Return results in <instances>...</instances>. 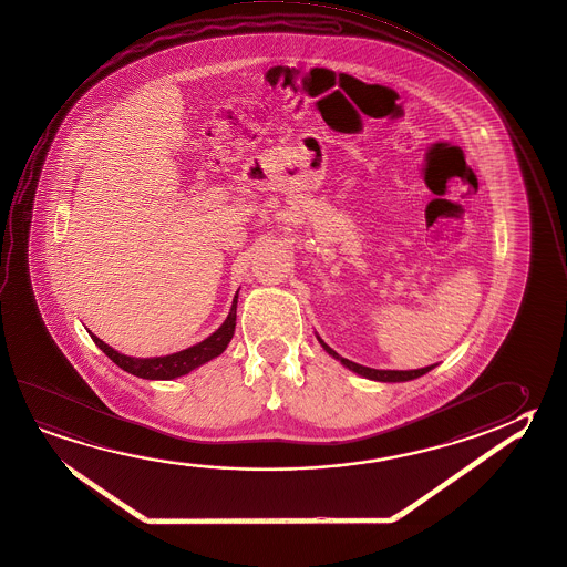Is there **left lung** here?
<instances>
[{"label": "left lung", "instance_id": "1", "mask_svg": "<svg viewBox=\"0 0 567 567\" xmlns=\"http://www.w3.org/2000/svg\"><path fill=\"white\" fill-rule=\"evenodd\" d=\"M320 340V338H318ZM320 344L324 347L328 354L330 357L337 358L340 360L344 367L350 368L352 372H357L360 377L370 378V380H380V382H406V380H414V378L422 377V374H426L434 367L426 368H417V370H377V368H368L360 367L357 362H352V360H348V358H342L340 354H337L332 348L324 344V340H320Z\"/></svg>", "mask_w": 567, "mask_h": 567}]
</instances>
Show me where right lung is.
Instances as JSON below:
<instances>
[{
  "instance_id": "obj_1",
  "label": "right lung",
  "mask_w": 567,
  "mask_h": 567,
  "mask_svg": "<svg viewBox=\"0 0 567 567\" xmlns=\"http://www.w3.org/2000/svg\"><path fill=\"white\" fill-rule=\"evenodd\" d=\"M237 298L239 292L233 298V307H230L229 317L220 324L217 332H213L209 338H205L199 344L181 350L169 357L159 358H131L120 354L117 350L107 347L101 338L90 332L93 342L107 354V357L123 368L125 372L135 374V377L147 378V380H171V378L183 377L190 372L193 368L200 367L205 362H209L210 358L219 357L220 352L227 348L230 338L235 334V324H237Z\"/></svg>"
}]
</instances>
